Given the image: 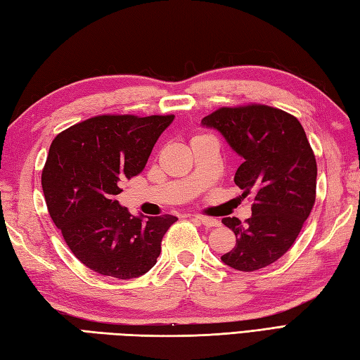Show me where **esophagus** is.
<instances>
[{
    "label": "esophagus",
    "instance_id": "obj_1",
    "mask_svg": "<svg viewBox=\"0 0 360 360\" xmlns=\"http://www.w3.org/2000/svg\"><path fill=\"white\" fill-rule=\"evenodd\" d=\"M195 219L199 222H202L205 226H219V225H221V222H219L217 219L210 217V216H195Z\"/></svg>",
    "mask_w": 360,
    "mask_h": 360
}]
</instances>
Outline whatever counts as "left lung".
Instances as JSON below:
<instances>
[{"mask_svg": "<svg viewBox=\"0 0 360 360\" xmlns=\"http://www.w3.org/2000/svg\"><path fill=\"white\" fill-rule=\"evenodd\" d=\"M202 124L244 158L234 183L253 200L244 224L222 219L236 245L221 259L240 272L267 267L293 245L315 203L317 161L304 129L293 115L264 104L221 107Z\"/></svg>", "mask_w": 360, "mask_h": 360, "instance_id": "8db88e82", "label": "left lung"}]
</instances>
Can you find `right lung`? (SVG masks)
<instances>
[{
    "mask_svg": "<svg viewBox=\"0 0 360 360\" xmlns=\"http://www.w3.org/2000/svg\"><path fill=\"white\" fill-rule=\"evenodd\" d=\"M174 115H98L58 134L41 172L49 216L76 258L99 275L130 280L155 266L177 217L143 219L116 200L144 169Z\"/></svg>",
    "mask_w": 360,
    "mask_h": 360,
    "instance_id": "right-lung-1",
    "label": "right lung"
}]
</instances>
